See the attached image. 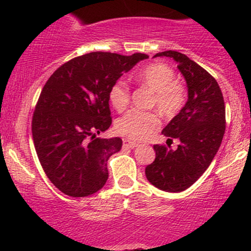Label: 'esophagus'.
Returning a JSON list of instances; mask_svg holds the SVG:
<instances>
[{
	"instance_id": "obj_1",
	"label": "esophagus",
	"mask_w": 251,
	"mask_h": 251,
	"mask_svg": "<svg viewBox=\"0 0 251 251\" xmlns=\"http://www.w3.org/2000/svg\"><path fill=\"white\" fill-rule=\"evenodd\" d=\"M124 146H126V148H128V149H134V148H137L138 144L134 142H131V140H128V139H124Z\"/></svg>"
}]
</instances>
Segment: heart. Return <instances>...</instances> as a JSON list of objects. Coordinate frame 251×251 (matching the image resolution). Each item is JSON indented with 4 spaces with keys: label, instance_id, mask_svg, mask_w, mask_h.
Here are the masks:
<instances>
[{
    "label": "heart",
    "instance_id": "heart-1",
    "mask_svg": "<svg viewBox=\"0 0 251 251\" xmlns=\"http://www.w3.org/2000/svg\"><path fill=\"white\" fill-rule=\"evenodd\" d=\"M135 80L153 93L151 106L166 118L179 113L185 102V88L176 81L175 71L165 63H151L135 75ZM109 102L117 111H124L129 101V89L125 80H118L108 93ZM159 126V118L152 112L129 111L116 122V131L133 140L149 138Z\"/></svg>",
    "mask_w": 251,
    "mask_h": 251
}]
</instances>
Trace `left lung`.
Wrapping results in <instances>:
<instances>
[{
  "label": "left lung",
  "instance_id": "obj_1",
  "mask_svg": "<svg viewBox=\"0 0 251 251\" xmlns=\"http://www.w3.org/2000/svg\"><path fill=\"white\" fill-rule=\"evenodd\" d=\"M177 62L188 87V101L162 133L179 139L177 150L154 145V162L146 166V178L155 188L180 192L195 183L209 168L226 131V106L215 77L175 50L157 53Z\"/></svg>",
  "mask_w": 251,
  "mask_h": 251
}]
</instances>
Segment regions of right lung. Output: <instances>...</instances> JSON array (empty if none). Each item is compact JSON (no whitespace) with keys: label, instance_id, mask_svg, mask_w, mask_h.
<instances>
[{"label":"right lung","instance_id":"right-lung-1","mask_svg":"<svg viewBox=\"0 0 251 251\" xmlns=\"http://www.w3.org/2000/svg\"><path fill=\"white\" fill-rule=\"evenodd\" d=\"M148 57L92 51L63 63L46 82L31 132L43 171L65 195L86 197L106 184L108 158L123 146L118 137H97L112 124L109 89Z\"/></svg>","mask_w":251,"mask_h":251}]
</instances>
